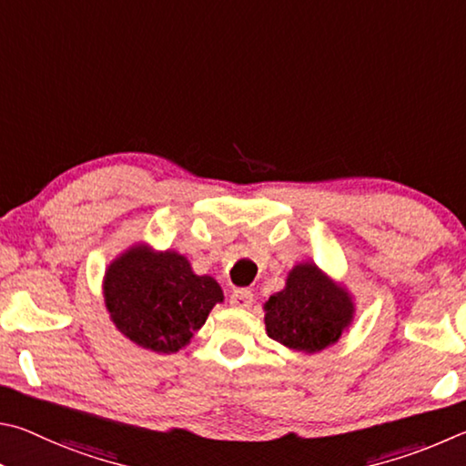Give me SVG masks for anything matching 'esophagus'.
Returning <instances> with one entry per match:
<instances>
[{
    "label": "esophagus",
    "instance_id": "1",
    "mask_svg": "<svg viewBox=\"0 0 466 466\" xmlns=\"http://www.w3.org/2000/svg\"><path fill=\"white\" fill-rule=\"evenodd\" d=\"M251 303H254V292H251L249 289H235L231 292V305L233 307L248 309Z\"/></svg>",
    "mask_w": 466,
    "mask_h": 466
}]
</instances>
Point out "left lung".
I'll return each instance as SVG.
<instances>
[{"mask_svg":"<svg viewBox=\"0 0 466 466\" xmlns=\"http://www.w3.org/2000/svg\"><path fill=\"white\" fill-rule=\"evenodd\" d=\"M264 309L268 336L307 354L336 344L354 315L348 292L315 264L292 268L287 287L268 299Z\"/></svg>","mask_w":466,"mask_h":466,"instance_id":"left-lung-1","label":"left lung"}]
</instances>
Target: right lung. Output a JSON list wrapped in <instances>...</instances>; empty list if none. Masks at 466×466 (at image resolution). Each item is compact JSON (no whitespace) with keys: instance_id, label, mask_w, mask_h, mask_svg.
I'll return each instance as SVG.
<instances>
[{"instance_id":"add662e5","label":"right lung","mask_w":466,"mask_h":466,"mask_svg":"<svg viewBox=\"0 0 466 466\" xmlns=\"http://www.w3.org/2000/svg\"><path fill=\"white\" fill-rule=\"evenodd\" d=\"M104 299L120 333L137 346L171 354L223 303V290L210 276H196L176 251L155 254L137 246L110 264Z\"/></svg>"}]
</instances>
